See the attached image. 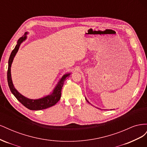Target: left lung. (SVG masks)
Masks as SVG:
<instances>
[{"mask_svg": "<svg viewBox=\"0 0 147 147\" xmlns=\"http://www.w3.org/2000/svg\"><path fill=\"white\" fill-rule=\"evenodd\" d=\"M85 99H86V101H87V102H88V103H89V104H90V102H89V101H88V100H87V99H86V97H85Z\"/></svg>", "mask_w": 147, "mask_h": 147, "instance_id": "8db88e82", "label": "left lung"}]
</instances>
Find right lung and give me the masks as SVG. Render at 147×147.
<instances>
[{
	"instance_id": "1",
	"label": "right lung",
	"mask_w": 147,
	"mask_h": 147,
	"mask_svg": "<svg viewBox=\"0 0 147 147\" xmlns=\"http://www.w3.org/2000/svg\"><path fill=\"white\" fill-rule=\"evenodd\" d=\"M28 32H25L23 36L20 37L18 40L17 42V44L16 45L14 50L11 53V55L8 60V67L7 71V80L8 84L9 86L10 90L12 94L15 96V97L20 101L21 103L23 104L26 108H28L31 110H40L43 109H46L47 108L50 107L53 105H55L57 102L60 100L61 96V91L63 88V84L65 80L67 79L71 73H67L64 74L62 78L59 80V82H57L56 86L55 87L54 90L51 92L50 94L43 96V97L36 99H29L22 95L15 88L11 79V64L14 59V57L16 56V53L18 51L21 44L25 41L27 38V34Z\"/></svg>"
}]
</instances>
